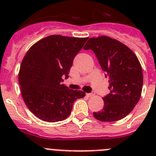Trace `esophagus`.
<instances>
[{
	"mask_svg": "<svg viewBox=\"0 0 156 156\" xmlns=\"http://www.w3.org/2000/svg\"><path fill=\"white\" fill-rule=\"evenodd\" d=\"M87 96H88V97H93V96H94V95H95V93H94V92H91V93H90V94H87Z\"/></svg>",
	"mask_w": 156,
	"mask_h": 156,
	"instance_id": "esophagus-1",
	"label": "esophagus"
}]
</instances>
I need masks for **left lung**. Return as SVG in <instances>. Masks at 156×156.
Segmentation results:
<instances>
[{"label":"left lung","instance_id":"left-lung-1","mask_svg":"<svg viewBox=\"0 0 156 156\" xmlns=\"http://www.w3.org/2000/svg\"><path fill=\"white\" fill-rule=\"evenodd\" d=\"M84 50H92L105 77H108L110 93L103 98L104 107L93 113L95 119L114 122L124 118L140 99L143 73L138 58L128 47L106 36L88 40Z\"/></svg>","mask_w":156,"mask_h":156}]
</instances>
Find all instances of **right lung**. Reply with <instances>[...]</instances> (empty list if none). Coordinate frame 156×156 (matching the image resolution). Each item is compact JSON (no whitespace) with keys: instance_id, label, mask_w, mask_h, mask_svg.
Returning a JSON list of instances; mask_svg holds the SVG:
<instances>
[{"instance_id":"add662e5","label":"right lung","mask_w":156,"mask_h":156,"mask_svg":"<svg viewBox=\"0 0 156 156\" xmlns=\"http://www.w3.org/2000/svg\"><path fill=\"white\" fill-rule=\"evenodd\" d=\"M88 37L51 35L37 41L22 62L19 83L25 104L34 115L45 122L64 120L73 103L82 98V90L69 89L62 77H69L73 62Z\"/></svg>"}]
</instances>
